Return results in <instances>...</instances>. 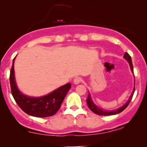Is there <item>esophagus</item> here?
<instances>
[{
    "mask_svg": "<svg viewBox=\"0 0 147 147\" xmlns=\"http://www.w3.org/2000/svg\"><path fill=\"white\" fill-rule=\"evenodd\" d=\"M81 82H82V78H81V77H75L73 80V83L76 84V85H77V84H80Z\"/></svg>",
    "mask_w": 147,
    "mask_h": 147,
    "instance_id": "obj_1",
    "label": "esophagus"
}]
</instances>
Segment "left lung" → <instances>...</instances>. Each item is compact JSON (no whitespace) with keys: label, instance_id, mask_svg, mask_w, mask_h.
<instances>
[{"label":"left lung","instance_id":"obj_1","mask_svg":"<svg viewBox=\"0 0 147 147\" xmlns=\"http://www.w3.org/2000/svg\"><path fill=\"white\" fill-rule=\"evenodd\" d=\"M124 58L125 59L128 61V63H129L130 68H131V72L133 73V67L132 60H131V56H130L127 52H125V54H124ZM134 85H135V84H134ZM134 92H135V86H134V88H133L132 93L131 94V96L129 97V100H128L127 102H126L122 106L118 108V109H115V110L107 111V110H105V109L104 110L103 109H101V108L98 107V106H97V105H95V103L93 102L92 98H91V96H90V93H88V95L86 102H87L88 106L89 109H90V111H92L93 113H95V114L99 115H116V114L122 112V111H124V109L127 107L130 102H131V99H132L133 94H134Z\"/></svg>","mask_w":147,"mask_h":147}]
</instances>
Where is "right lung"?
Listing matches in <instances>:
<instances>
[{"instance_id": "1", "label": "right lung", "mask_w": 147, "mask_h": 147, "mask_svg": "<svg viewBox=\"0 0 147 147\" xmlns=\"http://www.w3.org/2000/svg\"><path fill=\"white\" fill-rule=\"evenodd\" d=\"M15 58L10 70L9 82L11 94L18 106L25 113L34 117H45L55 115L60 109L65 95L71 88V84H65L41 97H30L24 95L16 85L14 68Z\"/></svg>"}]
</instances>
